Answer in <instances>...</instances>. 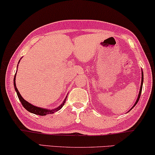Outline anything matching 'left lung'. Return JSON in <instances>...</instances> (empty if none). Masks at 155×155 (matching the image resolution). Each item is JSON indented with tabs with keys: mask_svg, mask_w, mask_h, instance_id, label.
Here are the masks:
<instances>
[{
	"mask_svg": "<svg viewBox=\"0 0 155 155\" xmlns=\"http://www.w3.org/2000/svg\"><path fill=\"white\" fill-rule=\"evenodd\" d=\"M142 84H143V72H142V82H141V87H140V92H139V95H138V97H137V101L135 102V104H134V105L133 107L136 105L137 103V102L139 101L140 100V95H141V92H142ZM133 108V107H132ZM132 110V109H131Z\"/></svg>",
	"mask_w": 155,
	"mask_h": 155,
	"instance_id": "8db88e82",
	"label": "left lung"
}]
</instances>
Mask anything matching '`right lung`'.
Wrapping results in <instances>:
<instances>
[{
    "label": "right lung",
    "mask_w": 155,
    "mask_h": 155,
    "mask_svg": "<svg viewBox=\"0 0 155 155\" xmlns=\"http://www.w3.org/2000/svg\"><path fill=\"white\" fill-rule=\"evenodd\" d=\"M16 75V74H15ZM14 76V87H15V90L16 92H17V95H18V97L20 101H21L22 105L23 106L24 108H25L26 110H28V111L31 112V113H33V114H38V115H41V116H44V115H46V114H52V113H54V112L58 111V110H59L60 108H62V107L64 105V104H65V100H66V98L64 100L63 104H61V105L59 106V107L56 108V109H54V110H46V109H43V108H41V107H35V106L33 105V104H31V103H29L28 102H27L26 100H25L23 99V97H22V96L21 95V94H20V92L18 90L17 87H16V85H15V75Z\"/></svg>",
    "instance_id": "right-lung-1"
}]
</instances>
